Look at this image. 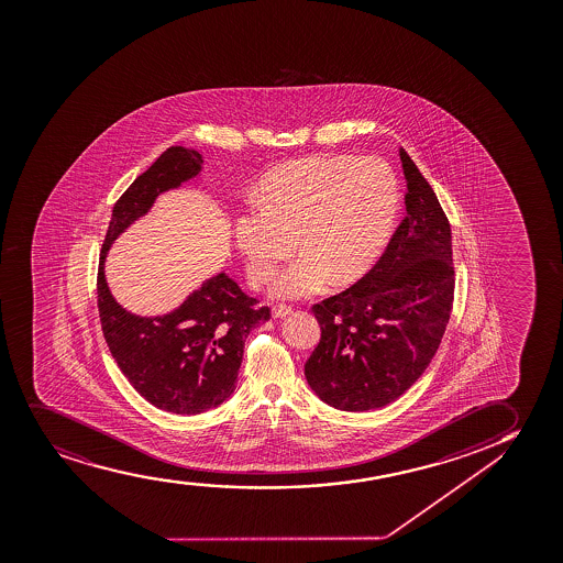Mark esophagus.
I'll return each instance as SVG.
<instances>
[{
  "label": "esophagus",
  "instance_id": "esophagus-1",
  "mask_svg": "<svg viewBox=\"0 0 563 563\" xmlns=\"http://www.w3.org/2000/svg\"><path fill=\"white\" fill-rule=\"evenodd\" d=\"M290 312H291L290 307H286V306H277V307H273V309H272L273 319H285V317H288V314H290Z\"/></svg>",
  "mask_w": 563,
  "mask_h": 563
}]
</instances>
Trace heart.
I'll return each mask as SVG.
<instances>
[{"label":"heart","mask_w":563,"mask_h":563,"mask_svg":"<svg viewBox=\"0 0 563 563\" xmlns=\"http://www.w3.org/2000/svg\"><path fill=\"white\" fill-rule=\"evenodd\" d=\"M400 189L379 157L309 155L273 168L241 210L235 236L254 283H264L298 244L301 254L272 278L269 294L301 299L330 283L361 278L382 254ZM297 241H292V236Z\"/></svg>","instance_id":"obj_1"}]
</instances>
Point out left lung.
<instances>
[{
  "mask_svg": "<svg viewBox=\"0 0 563 563\" xmlns=\"http://www.w3.org/2000/svg\"><path fill=\"white\" fill-rule=\"evenodd\" d=\"M406 218L372 272L312 307L320 341L306 379L335 410L395 402L431 364L452 312V230L429 181L404 147Z\"/></svg>",
  "mask_w": 563,
  "mask_h": 563,
  "instance_id": "obj_1",
  "label": "left lung"
}]
</instances>
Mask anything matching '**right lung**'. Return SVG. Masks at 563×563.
<instances>
[{
	"mask_svg": "<svg viewBox=\"0 0 563 563\" xmlns=\"http://www.w3.org/2000/svg\"><path fill=\"white\" fill-rule=\"evenodd\" d=\"M201 163V153L189 147L161 153L111 210L98 265V312L111 356L140 396L176 416L212 410L233 395L244 340L252 328L269 320V307H256V299L220 272L167 314H134L111 294L106 256L161 194L197 180Z\"/></svg>",
	"mask_w": 563,
	"mask_h": 563,
	"instance_id": "1",
	"label": "right lung"
}]
</instances>
